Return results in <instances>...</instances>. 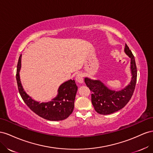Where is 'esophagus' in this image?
Masks as SVG:
<instances>
[{"instance_id": "esophagus-1", "label": "esophagus", "mask_w": 153, "mask_h": 153, "mask_svg": "<svg viewBox=\"0 0 153 153\" xmlns=\"http://www.w3.org/2000/svg\"><path fill=\"white\" fill-rule=\"evenodd\" d=\"M76 81L78 82V83H82L83 82V76H82V75L81 74H78L76 76Z\"/></svg>"}]
</instances>
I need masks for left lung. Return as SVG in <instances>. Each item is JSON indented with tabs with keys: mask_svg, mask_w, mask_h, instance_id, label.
I'll use <instances>...</instances> for the list:
<instances>
[{
	"mask_svg": "<svg viewBox=\"0 0 153 153\" xmlns=\"http://www.w3.org/2000/svg\"><path fill=\"white\" fill-rule=\"evenodd\" d=\"M125 53L131 58V80L130 83L120 91L109 89L99 80H93L88 77L85 78L86 86L91 94V103L95 110L99 114L108 115L115 113L123 108L133 94L137 82V70L134 56L128 46L126 44Z\"/></svg>",
	"mask_w": 153,
	"mask_h": 153,
	"instance_id": "1",
	"label": "left lung"
}]
</instances>
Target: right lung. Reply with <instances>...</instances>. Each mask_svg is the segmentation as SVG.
I'll list each match as a JSON object with an SVG mask.
<instances>
[{
    "mask_svg": "<svg viewBox=\"0 0 153 153\" xmlns=\"http://www.w3.org/2000/svg\"><path fill=\"white\" fill-rule=\"evenodd\" d=\"M21 57L19 59L16 70V81L21 97L27 106L36 115L43 119L58 121L66 119L74 110V101L77 91L75 81L70 79L59 87L58 95L51 101L42 102L34 101L27 94L21 84L19 72L21 68Z\"/></svg>",
    "mask_w": 153,
    "mask_h": 153,
    "instance_id": "obj_1",
    "label": "right lung"
}]
</instances>
